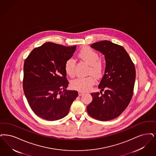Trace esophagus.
Here are the masks:
<instances>
[{"instance_id": "34e87169", "label": "esophagus", "mask_w": 156, "mask_h": 156, "mask_svg": "<svg viewBox=\"0 0 156 156\" xmlns=\"http://www.w3.org/2000/svg\"><path fill=\"white\" fill-rule=\"evenodd\" d=\"M84 94H85V92H83L82 91H79V92H78L79 96H82V95H83Z\"/></svg>"}]
</instances>
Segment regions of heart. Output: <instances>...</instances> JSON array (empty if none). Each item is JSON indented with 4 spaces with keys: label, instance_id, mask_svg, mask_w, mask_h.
I'll return each instance as SVG.
<instances>
[{
    "label": "heart",
    "instance_id": "obj_1",
    "mask_svg": "<svg viewBox=\"0 0 156 156\" xmlns=\"http://www.w3.org/2000/svg\"><path fill=\"white\" fill-rule=\"evenodd\" d=\"M78 57L82 61L89 65L87 74L92 75L96 78H100L103 73L105 65L103 61L99 58V55L89 48H84L80 50ZM75 60L73 58L68 59L64 66L66 73L67 75L73 77L75 75ZM94 79L92 76L87 77H78L71 82V87L73 89L80 91H87L94 83Z\"/></svg>",
    "mask_w": 156,
    "mask_h": 156
}]
</instances>
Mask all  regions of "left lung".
I'll return each mask as SVG.
<instances>
[{"label": "left lung", "mask_w": 156, "mask_h": 156, "mask_svg": "<svg viewBox=\"0 0 156 156\" xmlns=\"http://www.w3.org/2000/svg\"><path fill=\"white\" fill-rule=\"evenodd\" d=\"M90 47L105 56L106 68L98 87L100 93L91 94L93 100L87 107V112L96 119L111 120L119 117L131 101L136 78L135 67L126 51L120 45L102 41Z\"/></svg>", "instance_id": "left-lung-1"}]
</instances>
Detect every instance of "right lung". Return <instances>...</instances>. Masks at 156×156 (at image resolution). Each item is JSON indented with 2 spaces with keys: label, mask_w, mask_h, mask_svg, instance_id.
I'll use <instances>...</instances> for the list:
<instances>
[{
  "label": "right lung",
  "mask_w": 156,
  "mask_h": 156,
  "mask_svg": "<svg viewBox=\"0 0 156 156\" xmlns=\"http://www.w3.org/2000/svg\"><path fill=\"white\" fill-rule=\"evenodd\" d=\"M76 46L46 42L34 49L24 64L23 90L32 111L42 119L56 121L66 117L78 96L67 90L64 66ZM63 91H62V90Z\"/></svg>",
  "instance_id": "1"
}]
</instances>
